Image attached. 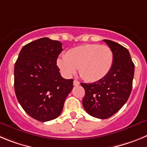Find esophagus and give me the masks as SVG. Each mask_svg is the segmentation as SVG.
<instances>
[{
    "mask_svg": "<svg viewBox=\"0 0 147 147\" xmlns=\"http://www.w3.org/2000/svg\"><path fill=\"white\" fill-rule=\"evenodd\" d=\"M80 82L77 81L76 80H74V86H78V85H80Z\"/></svg>",
    "mask_w": 147,
    "mask_h": 147,
    "instance_id": "esophagus-1",
    "label": "esophagus"
}]
</instances>
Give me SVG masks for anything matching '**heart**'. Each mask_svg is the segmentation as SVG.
<instances>
[{
    "mask_svg": "<svg viewBox=\"0 0 147 147\" xmlns=\"http://www.w3.org/2000/svg\"><path fill=\"white\" fill-rule=\"evenodd\" d=\"M113 64V53L109 46L84 44L70 49L65 57L58 59L57 65L65 75L79 74L87 82H96L108 74Z\"/></svg>",
    "mask_w": 147,
    "mask_h": 147,
    "instance_id": "heart-1",
    "label": "heart"
}]
</instances>
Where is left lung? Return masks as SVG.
<instances>
[{
  "mask_svg": "<svg viewBox=\"0 0 147 147\" xmlns=\"http://www.w3.org/2000/svg\"><path fill=\"white\" fill-rule=\"evenodd\" d=\"M113 53V64L107 76L93 83H81L85 90L82 105L91 116L111 117L129 98L132 88L135 65L129 51L112 40H104Z\"/></svg>",
  "mask_w": 147,
  "mask_h": 147,
  "instance_id": "obj_1",
  "label": "left lung"
}]
</instances>
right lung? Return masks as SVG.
<instances>
[{
  "mask_svg": "<svg viewBox=\"0 0 147 147\" xmlns=\"http://www.w3.org/2000/svg\"><path fill=\"white\" fill-rule=\"evenodd\" d=\"M62 42L48 37L24 45L15 65V91L31 117L45 122L62 113L74 80L62 78L57 65Z\"/></svg>",
  "mask_w": 147,
  "mask_h": 147,
  "instance_id": "right-lung-1",
  "label": "right lung"
}]
</instances>
